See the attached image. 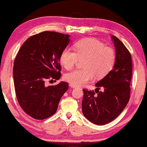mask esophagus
Listing matches in <instances>:
<instances>
[{
	"instance_id": "1",
	"label": "esophagus",
	"mask_w": 147,
	"mask_h": 147,
	"mask_svg": "<svg viewBox=\"0 0 147 147\" xmlns=\"http://www.w3.org/2000/svg\"><path fill=\"white\" fill-rule=\"evenodd\" d=\"M69 87H70V88H76V86H74V85H72V84H69Z\"/></svg>"
}]
</instances>
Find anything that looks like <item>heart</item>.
Segmentation results:
<instances>
[{
	"label": "heart",
	"mask_w": 147,
	"mask_h": 147,
	"mask_svg": "<svg viewBox=\"0 0 147 147\" xmlns=\"http://www.w3.org/2000/svg\"><path fill=\"white\" fill-rule=\"evenodd\" d=\"M76 52L65 48L61 53L60 61L67 69L73 68L79 59H86L83 63L84 69H78L67 73L64 80L75 86H84L95 75L103 78L109 72L115 61L113 49L96 39L86 38L75 45Z\"/></svg>",
	"instance_id": "b5f03b06"
}]
</instances>
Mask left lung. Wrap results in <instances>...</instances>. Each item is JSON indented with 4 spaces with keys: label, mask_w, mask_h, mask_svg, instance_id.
<instances>
[{
    "label": "left lung",
    "mask_w": 147,
    "mask_h": 147,
    "mask_svg": "<svg viewBox=\"0 0 147 147\" xmlns=\"http://www.w3.org/2000/svg\"><path fill=\"white\" fill-rule=\"evenodd\" d=\"M115 48V61L113 69L95 84V91L83 89L82 112L95 125H105L121 114L130 98L132 78L131 55L119 38L112 36ZM101 87L103 91L98 90Z\"/></svg>",
    "instance_id": "obj_1"
}]
</instances>
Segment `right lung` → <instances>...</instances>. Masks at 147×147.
Returning <instances> with one entry per match:
<instances>
[{"instance_id":"right-lung-1","label":"right lung","mask_w":147,"mask_h":147,"mask_svg":"<svg viewBox=\"0 0 147 147\" xmlns=\"http://www.w3.org/2000/svg\"><path fill=\"white\" fill-rule=\"evenodd\" d=\"M69 37L50 31L32 36L22 44L14 59L13 79L17 100L24 111L36 119L53 115L68 89L66 82L46 86L45 82L60 78V56L69 43Z\"/></svg>"}]
</instances>
